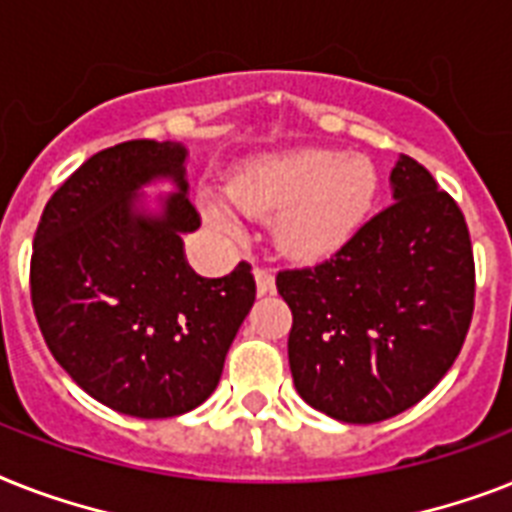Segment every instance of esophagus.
Wrapping results in <instances>:
<instances>
[{
	"label": "esophagus",
	"instance_id": "1",
	"mask_svg": "<svg viewBox=\"0 0 512 512\" xmlns=\"http://www.w3.org/2000/svg\"><path fill=\"white\" fill-rule=\"evenodd\" d=\"M255 281H257V294H260V297H268V294L276 292V278H273L270 270L255 268Z\"/></svg>",
	"mask_w": 512,
	"mask_h": 512
}]
</instances>
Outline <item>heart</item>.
<instances>
[{"label": "heart", "mask_w": 512, "mask_h": 512, "mask_svg": "<svg viewBox=\"0 0 512 512\" xmlns=\"http://www.w3.org/2000/svg\"><path fill=\"white\" fill-rule=\"evenodd\" d=\"M381 178L368 157L299 147L260 157L239 170L228 197L199 194V210L220 234L242 236V216L273 218L278 252L299 263L331 257L355 239L376 207Z\"/></svg>", "instance_id": "heart-1"}]
</instances>
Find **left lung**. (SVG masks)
I'll use <instances>...</instances> for the list:
<instances>
[{"instance_id":"1","label":"left lung","mask_w":512,"mask_h":512,"mask_svg":"<svg viewBox=\"0 0 512 512\" xmlns=\"http://www.w3.org/2000/svg\"><path fill=\"white\" fill-rule=\"evenodd\" d=\"M392 205L334 257L281 270L299 397L344 423L421 402L452 368L473 315V252L450 194L413 157L389 176Z\"/></svg>"}]
</instances>
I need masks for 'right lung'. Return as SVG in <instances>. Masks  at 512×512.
<instances>
[{
	"mask_svg": "<svg viewBox=\"0 0 512 512\" xmlns=\"http://www.w3.org/2000/svg\"><path fill=\"white\" fill-rule=\"evenodd\" d=\"M181 141H126L83 162L36 228L31 299L44 342L83 392L134 418L189 413L215 392L255 302L247 263L205 278ZM152 183L176 192L152 198Z\"/></svg>",
	"mask_w": 512,
	"mask_h": 512,
	"instance_id": "add662e5",
	"label": "right lung"
}]
</instances>
